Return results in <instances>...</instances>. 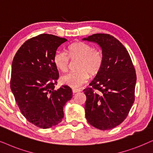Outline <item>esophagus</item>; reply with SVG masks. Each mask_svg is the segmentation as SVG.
Returning a JSON list of instances; mask_svg holds the SVG:
<instances>
[{
  "instance_id": "34e87169",
  "label": "esophagus",
  "mask_w": 153,
  "mask_h": 153,
  "mask_svg": "<svg viewBox=\"0 0 153 153\" xmlns=\"http://www.w3.org/2000/svg\"><path fill=\"white\" fill-rule=\"evenodd\" d=\"M72 90L73 93H77V92H79L80 91V90H79V89H75V88H73Z\"/></svg>"
}]
</instances>
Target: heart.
<instances>
[{"instance_id": "1", "label": "heart", "mask_w": 153, "mask_h": 153, "mask_svg": "<svg viewBox=\"0 0 153 153\" xmlns=\"http://www.w3.org/2000/svg\"><path fill=\"white\" fill-rule=\"evenodd\" d=\"M71 61L75 63L77 71L68 73L61 76V81L71 88H79L85 84L90 75H96L101 71L104 63L103 53L97 48H93L90 44L75 42L68 46L67 53L57 51L54 53L53 63L62 72L67 71Z\"/></svg>"}]
</instances>
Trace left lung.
<instances>
[{
    "label": "left lung",
    "instance_id": "1",
    "mask_svg": "<svg viewBox=\"0 0 153 153\" xmlns=\"http://www.w3.org/2000/svg\"><path fill=\"white\" fill-rule=\"evenodd\" d=\"M83 40L101 46L104 63L90 86L83 90L87 121L100 130L119 126L128 116L135 100L136 73L124 46L109 34H94Z\"/></svg>",
    "mask_w": 153,
    "mask_h": 153
}]
</instances>
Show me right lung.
Listing matches in <instances>:
<instances>
[{"instance_id": "add662e5", "label": "right lung", "mask_w": 153, "mask_h": 153, "mask_svg": "<svg viewBox=\"0 0 153 153\" xmlns=\"http://www.w3.org/2000/svg\"><path fill=\"white\" fill-rule=\"evenodd\" d=\"M66 41L53 34H41L27 40L13 59L10 88L15 102L25 119L41 128L61 122L65 102L72 98L69 86L54 89L59 74L53 56Z\"/></svg>"}]
</instances>
